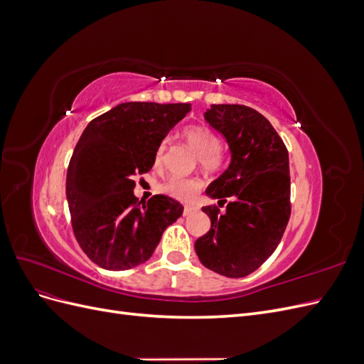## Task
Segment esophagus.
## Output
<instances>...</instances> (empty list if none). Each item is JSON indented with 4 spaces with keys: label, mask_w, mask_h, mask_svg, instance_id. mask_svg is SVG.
Returning a JSON list of instances; mask_svg holds the SVG:
<instances>
[{
    "label": "esophagus",
    "mask_w": 364,
    "mask_h": 364,
    "mask_svg": "<svg viewBox=\"0 0 364 364\" xmlns=\"http://www.w3.org/2000/svg\"><path fill=\"white\" fill-rule=\"evenodd\" d=\"M197 211V208L196 206H191V205H188V206H185L183 208V215L185 217H190L191 214H194Z\"/></svg>",
    "instance_id": "34e87169"
}]
</instances>
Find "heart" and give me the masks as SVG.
<instances>
[{
  "mask_svg": "<svg viewBox=\"0 0 364 364\" xmlns=\"http://www.w3.org/2000/svg\"><path fill=\"white\" fill-rule=\"evenodd\" d=\"M182 136L196 153L200 167L206 171H217L223 167L225 155L223 150L218 147V138L214 132L202 124H194L185 127ZM165 146H159L155 155V167H159L164 158ZM202 182L197 178H179L173 176L162 185V191L171 196L173 199L181 202H191L196 194L200 191Z\"/></svg>",
  "mask_w": 364,
  "mask_h": 364,
  "instance_id": "heart-1",
  "label": "heart"
}]
</instances>
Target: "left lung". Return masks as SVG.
I'll use <instances>...</instances> for the list:
<instances>
[{
    "label": "left lung",
    "mask_w": 364,
    "mask_h": 364,
    "mask_svg": "<svg viewBox=\"0 0 364 364\" xmlns=\"http://www.w3.org/2000/svg\"><path fill=\"white\" fill-rule=\"evenodd\" d=\"M205 119L222 134L229 167L208 185L206 196L226 211L203 206L211 229L194 249L209 270L228 278L255 272L278 247L290 218L289 151L270 121L243 105H211Z\"/></svg>",
    "instance_id": "1"
}]
</instances>
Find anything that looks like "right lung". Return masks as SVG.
Returning <instances> with one entry per match:
<instances>
[{"instance_id":"add662e5","label":"right lung","mask_w":364,"mask_h":364,"mask_svg":"<svg viewBox=\"0 0 364 364\" xmlns=\"http://www.w3.org/2000/svg\"><path fill=\"white\" fill-rule=\"evenodd\" d=\"M191 111L188 103H121L86 126L67 171L77 243L97 266L127 270L146 262L183 206L168 196L138 200L134 176L155 164L162 139Z\"/></svg>"}]
</instances>
